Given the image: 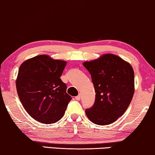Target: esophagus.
Returning <instances> with one entry per match:
<instances>
[{"label":"esophagus","mask_w":155,"mask_h":155,"mask_svg":"<svg viewBox=\"0 0 155 155\" xmlns=\"http://www.w3.org/2000/svg\"><path fill=\"white\" fill-rule=\"evenodd\" d=\"M75 99H76V100L79 101L80 99H81V96H80V94L78 95V96H76V97H75Z\"/></svg>","instance_id":"obj_1"}]
</instances>
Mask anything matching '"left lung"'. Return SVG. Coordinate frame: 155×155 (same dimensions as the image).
Here are the masks:
<instances>
[{"instance_id": "1", "label": "left lung", "mask_w": 155, "mask_h": 155, "mask_svg": "<svg viewBox=\"0 0 155 155\" xmlns=\"http://www.w3.org/2000/svg\"><path fill=\"white\" fill-rule=\"evenodd\" d=\"M83 65L91 74L96 92L94 104L86 109V114L96 124H112L125 112L132 99L134 70L128 62L111 54Z\"/></svg>"}]
</instances>
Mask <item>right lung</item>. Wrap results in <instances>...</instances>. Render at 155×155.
I'll return each instance as SVG.
<instances>
[{"instance_id":"obj_1","label":"right lung","mask_w":155,"mask_h":155,"mask_svg":"<svg viewBox=\"0 0 155 155\" xmlns=\"http://www.w3.org/2000/svg\"><path fill=\"white\" fill-rule=\"evenodd\" d=\"M66 61L40 55L19 67L17 93L25 111L36 121L53 124L64 116L71 97L61 79Z\"/></svg>"}]
</instances>
